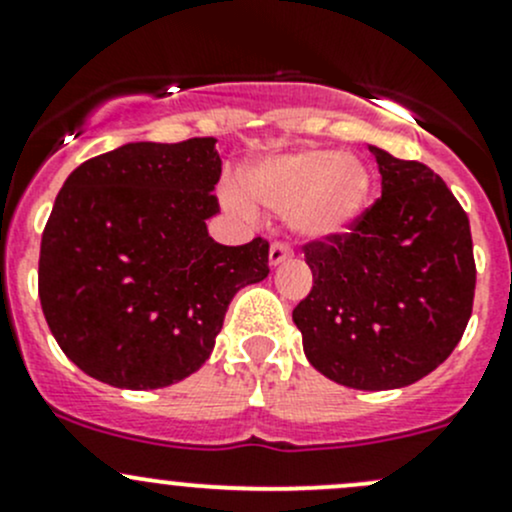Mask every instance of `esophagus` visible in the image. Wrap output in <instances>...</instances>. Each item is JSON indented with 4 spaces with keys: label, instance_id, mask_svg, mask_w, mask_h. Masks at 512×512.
<instances>
[{
    "label": "esophagus",
    "instance_id": "1",
    "mask_svg": "<svg viewBox=\"0 0 512 512\" xmlns=\"http://www.w3.org/2000/svg\"><path fill=\"white\" fill-rule=\"evenodd\" d=\"M289 257H292V250H289L287 245H282V242H275V245L270 247V267L282 265Z\"/></svg>",
    "mask_w": 512,
    "mask_h": 512
}]
</instances>
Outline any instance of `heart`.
<instances>
[{
	"instance_id": "obj_1",
	"label": "heart",
	"mask_w": 512,
	"mask_h": 512,
	"mask_svg": "<svg viewBox=\"0 0 512 512\" xmlns=\"http://www.w3.org/2000/svg\"><path fill=\"white\" fill-rule=\"evenodd\" d=\"M242 185L255 203L287 215L289 227L304 240H332L349 232L374 195L369 165L332 148H302L257 160L245 170ZM225 203L245 218L255 213L240 188H227Z\"/></svg>"
}]
</instances>
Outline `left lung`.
Returning a JSON list of instances; mask_svg holds the SVG:
<instances>
[{
	"mask_svg": "<svg viewBox=\"0 0 512 512\" xmlns=\"http://www.w3.org/2000/svg\"><path fill=\"white\" fill-rule=\"evenodd\" d=\"M369 151L381 198L349 232L304 245L314 285L292 319L319 374L386 391L431 374L461 342L476 262L468 215L441 175Z\"/></svg>",
	"mask_w": 512,
	"mask_h": 512,
	"instance_id": "8db88e82",
	"label": "left lung"
}]
</instances>
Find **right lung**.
I'll use <instances>...</instances> for the list:
<instances>
[{"label":"right lung","instance_id":"right-lung-1","mask_svg":"<svg viewBox=\"0 0 512 512\" xmlns=\"http://www.w3.org/2000/svg\"><path fill=\"white\" fill-rule=\"evenodd\" d=\"M215 138L138 141L81 163L41 235L46 324L84 374L163 389L208 361L227 304L270 275V245L208 235L220 213Z\"/></svg>","mask_w":512,"mask_h":512}]
</instances>
